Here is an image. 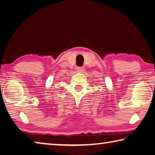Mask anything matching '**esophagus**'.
Instances as JSON below:
<instances>
[{"mask_svg": "<svg viewBox=\"0 0 155 155\" xmlns=\"http://www.w3.org/2000/svg\"><path fill=\"white\" fill-rule=\"evenodd\" d=\"M84 70V68H81V67H78L76 68V71L77 72H80V73H81V72H83Z\"/></svg>", "mask_w": 155, "mask_h": 155, "instance_id": "esophagus-1", "label": "esophagus"}]
</instances>
